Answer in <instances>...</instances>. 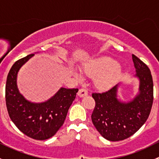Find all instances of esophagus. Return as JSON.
I'll list each match as a JSON object with an SVG mask.
<instances>
[{
	"mask_svg": "<svg viewBox=\"0 0 159 159\" xmlns=\"http://www.w3.org/2000/svg\"><path fill=\"white\" fill-rule=\"evenodd\" d=\"M78 94V96H79V97H84V96L88 95L87 89H79Z\"/></svg>",
	"mask_w": 159,
	"mask_h": 159,
	"instance_id": "obj_1",
	"label": "esophagus"
}]
</instances>
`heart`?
Listing matches in <instances>:
<instances>
[{
	"label": "heart",
	"instance_id": "heart-1",
	"mask_svg": "<svg viewBox=\"0 0 159 159\" xmlns=\"http://www.w3.org/2000/svg\"><path fill=\"white\" fill-rule=\"evenodd\" d=\"M82 71L90 76L98 75L94 79L96 86L101 89H107L116 81L121 69L114 59L104 57L88 64L83 68Z\"/></svg>",
	"mask_w": 159,
	"mask_h": 159
}]
</instances>
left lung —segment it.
Returning a JSON list of instances; mask_svg holds the SVG:
<instances>
[{
	"instance_id": "obj_1",
	"label": "left lung",
	"mask_w": 159,
	"mask_h": 159,
	"mask_svg": "<svg viewBox=\"0 0 159 159\" xmlns=\"http://www.w3.org/2000/svg\"><path fill=\"white\" fill-rule=\"evenodd\" d=\"M132 60L139 79V93L129 103L117 99L118 84L107 91L92 93L95 106L91 121L107 140L117 142L134 134L148 119L153 104V81L148 67L134 54Z\"/></svg>"
}]
</instances>
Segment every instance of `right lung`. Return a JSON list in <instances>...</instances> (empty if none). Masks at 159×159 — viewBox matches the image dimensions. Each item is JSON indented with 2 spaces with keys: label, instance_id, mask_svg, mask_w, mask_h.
I'll use <instances>...</instances> for the list:
<instances>
[{
  "label": "right lung",
  "instance_id": "obj_1",
  "mask_svg": "<svg viewBox=\"0 0 159 159\" xmlns=\"http://www.w3.org/2000/svg\"><path fill=\"white\" fill-rule=\"evenodd\" d=\"M34 55L31 54L19 59L11 67L6 81V105L11 121L21 132L36 140H46L63 125L78 89L61 88L43 103L25 100L17 89V75L20 67Z\"/></svg>",
  "mask_w": 159,
  "mask_h": 159
}]
</instances>
